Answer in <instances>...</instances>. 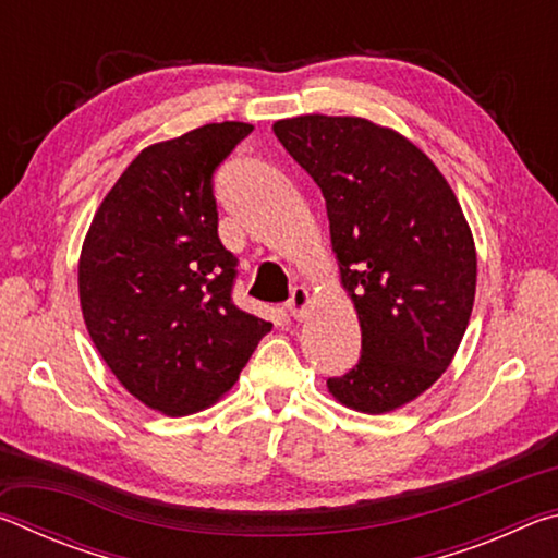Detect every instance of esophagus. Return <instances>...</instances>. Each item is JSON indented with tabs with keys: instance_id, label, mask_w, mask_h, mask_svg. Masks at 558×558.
<instances>
[{
	"instance_id": "1",
	"label": "esophagus",
	"mask_w": 558,
	"mask_h": 558,
	"mask_svg": "<svg viewBox=\"0 0 558 558\" xmlns=\"http://www.w3.org/2000/svg\"><path fill=\"white\" fill-rule=\"evenodd\" d=\"M310 307H313V295H310L307 288H295L290 292L288 300V313L295 319H305L310 315Z\"/></svg>"
}]
</instances>
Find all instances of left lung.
<instances>
[{
	"label": "left lung",
	"instance_id": "left-lung-1",
	"mask_svg": "<svg viewBox=\"0 0 558 558\" xmlns=\"http://www.w3.org/2000/svg\"><path fill=\"white\" fill-rule=\"evenodd\" d=\"M272 132L323 189L339 286L362 327L359 364L327 391L347 409L391 413L440 379L465 335L477 286L470 223L440 169L393 128L313 112Z\"/></svg>",
	"mask_w": 558,
	"mask_h": 558
}]
</instances>
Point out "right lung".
<instances>
[{
    "instance_id": "add662e5",
    "label": "right lung",
    "mask_w": 558,
    "mask_h": 558,
    "mask_svg": "<svg viewBox=\"0 0 558 558\" xmlns=\"http://www.w3.org/2000/svg\"><path fill=\"white\" fill-rule=\"evenodd\" d=\"M248 122H209L145 147L112 184L83 239L78 298L102 362L147 409L214 405L270 323L231 302L235 258L219 241L214 169Z\"/></svg>"
}]
</instances>
